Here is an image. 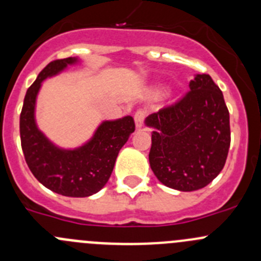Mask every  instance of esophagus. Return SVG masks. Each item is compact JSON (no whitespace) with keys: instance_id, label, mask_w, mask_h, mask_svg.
<instances>
[{"instance_id":"obj_1","label":"esophagus","mask_w":261,"mask_h":261,"mask_svg":"<svg viewBox=\"0 0 261 261\" xmlns=\"http://www.w3.org/2000/svg\"><path fill=\"white\" fill-rule=\"evenodd\" d=\"M145 117H146V112L144 111V110H138V111L135 112L134 118H135L136 127H141V126H143L144 121H145Z\"/></svg>"}]
</instances>
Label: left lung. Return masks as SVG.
Masks as SVG:
<instances>
[{"instance_id": "8db88e82", "label": "left lung", "mask_w": 261, "mask_h": 261, "mask_svg": "<svg viewBox=\"0 0 261 261\" xmlns=\"http://www.w3.org/2000/svg\"><path fill=\"white\" fill-rule=\"evenodd\" d=\"M191 91L146 118L154 127L149 162L169 188L192 192L210 184L225 167L231 143L230 114L208 74H196Z\"/></svg>"}]
</instances>
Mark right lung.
<instances>
[{
    "mask_svg": "<svg viewBox=\"0 0 261 261\" xmlns=\"http://www.w3.org/2000/svg\"><path fill=\"white\" fill-rule=\"evenodd\" d=\"M77 58L50 62L26 91L20 115L21 147L29 169L44 187L67 197H88L105 187L111 177L116 158L135 131L131 116L105 121L93 138L74 150H63L53 145L35 122V102L41 82L58 74Z\"/></svg>",
    "mask_w": 261,
    "mask_h": 261,
    "instance_id": "add662e5",
    "label": "right lung"
}]
</instances>
